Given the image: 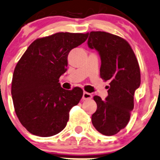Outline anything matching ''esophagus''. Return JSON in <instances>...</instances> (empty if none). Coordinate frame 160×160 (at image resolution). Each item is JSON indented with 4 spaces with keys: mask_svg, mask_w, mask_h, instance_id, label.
Masks as SVG:
<instances>
[{
    "mask_svg": "<svg viewBox=\"0 0 160 160\" xmlns=\"http://www.w3.org/2000/svg\"><path fill=\"white\" fill-rule=\"evenodd\" d=\"M93 97L91 93H87V92L84 91L83 93V100H90V99Z\"/></svg>",
    "mask_w": 160,
    "mask_h": 160,
    "instance_id": "obj_1",
    "label": "esophagus"
}]
</instances>
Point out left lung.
<instances>
[{
  "label": "left lung",
  "instance_id": "obj_1",
  "mask_svg": "<svg viewBox=\"0 0 160 160\" xmlns=\"http://www.w3.org/2000/svg\"><path fill=\"white\" fill-rule=\"evenodd\" d=\"M87 44L100 54V77L110 81L105 100L93 97L97 109L92 115V123L100 133L115 135L128 124L133 110L134 93L140 86L139 63L128 42L117 35L91 31Z\"/></svg>",
  "mask_w": 160,
  "mask_h": 160
}]
</instances>
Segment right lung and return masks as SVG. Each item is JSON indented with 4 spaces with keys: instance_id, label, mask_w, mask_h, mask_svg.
<instances>
[{
    "instance_id": "1",
    "label": "right lung",
    "mask_w": 160,
    "mask_h": 160,
    "mask_svg": "<svg viewBox=\"0 0 160 160\" xmlns=\"http://www.w3.org/2000/svg\"><path fill=\"white\" fill-rule=\"evenodd\" d=\"M88 33L60 32L38 38L28 47L15 67L11 85L17 117L28 132L42 137L61 132L71 108L83 97V90L60 87L67 71V57L82 44Z\"/></svg>"
}]
</instances>
